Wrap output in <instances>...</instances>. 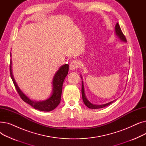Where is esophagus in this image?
Listing matches in <instances>:
<instances>
[{"mask_svg":"<svg viewBox=\"0 0 146 146\" xmlns=\"http://www.w3.org/2000/svg\"><path fill=\"white\" fill-rule=\"evenodd\" d=\"M79 66V62L78 61V60H73L72 61V62L70 63V66H69V67H70V70H75L76 68H78Z\"/></svg>","mask_w":146,"mask_h":146,"instance_id":"esophagus-1","label":"esophagus"}]
</instances>
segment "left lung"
<instances>
[{"mask_svg":"<svg viewBox=\"0 0 146 146\" xmlns=\"http://www.w3.org/2000/svg\"><path fill=\"white\" fill-rule=\"evenodd\" d=\"M115 34L116 35L119 37V39L122 41H124V42H127V40H126V38L125 36V35H124V34L122 33V31L121 29V28L119 27V25L118 24V23H117V24L115 27ZM129 63H130V61ZM82 78V77H81ZM82 99H83V101L84 104L85 105L88 106L89 108L90 109H99V108H102L104 107H105L106 106H108L109 105L111 104L112 102H113L115 101H111L110 102H108L107 104H104V105H95V104H92V103H90L86 97L85 94V89H84V86H83V81H82Z\"/></svg>","mask_w":146,"mask_h":146,"instance_id":"obj_1","label":"left lung"}]
</instances>
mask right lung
Returning <instances> with one entry per match:
<instances>
[{
  "label": "right lung",
  "instance_id": "add662e5",
  "mask_svg": "<svg viewBox=\"0 0 146 146\" xmlns=\"http://www.w3.org/2000/svg\"><path fill=\"white\" fill-rule=\"evenodd\" d=\"M68 72V64H66L61 66L58 70L56 73L52 80V92L51 95L45 101H34L27 97L18 87L17 83L15 82L12 72V60L11 59L10 64V74L11 79L13 82L18 94L21 99L25 102L28 104L35 110L41 111L49 112L54 110L58 105L61 101V92H62L63 83L65 78L67 76Z\"/></svg>",
  "mask_w": 146,
  "mask_h": 146
}]
</instances>
